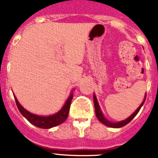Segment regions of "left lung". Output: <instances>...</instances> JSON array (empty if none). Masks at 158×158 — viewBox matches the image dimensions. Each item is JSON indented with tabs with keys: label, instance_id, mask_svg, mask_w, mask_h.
<instances>
[{
	"label": "left lung",
	"instance_id": "1",
	"mask_svg": "<svg viewBox=\"0 0 158 158\" xmlns=\"http://www.w3.org/2000/svg\"><path fill=\"white\" fill-rule=\"evenodd\" d=\"M145 99H146V94H145V97H144V99H143V101L142 102V103L140 104V106L139 107L135 110V111L133 113L132 115L129 116L127 119H125L124 120H121V121H118V122H111L110 120H108L105 117L102 112V110L101 108H100V106L98 104V99L96 98V95L94 94V107H95V113H96V116L97 118L98 119V120L100 121L101 123H102L103 125H106L108 127H110V128H120V127H123V126H125L128 124V123H130L131 120L134 119L135 115H137L138 112L139 111V110L141 109L142 107V106L143 105L145 102Z\"/></svg>",
	"mask_w": 158,
	"mask_h": 158
}]
</instances>
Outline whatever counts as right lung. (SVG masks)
<instances>
[{
  "mask_svg": "<svg viewBox=\"0 0 158 158\" xmlns=\"http://www.w3.org/2000/svg\"><path fill=\"white\" fill-rule=\"evenodd\" d=\"M14 98H15L19 110L20 111L22 115L24 116L32 125H35L38 128H41V129H50V128L60 125L63 122H64L67 119L72 98H73V92H71V94H70L69 97L66 100V102H64V106H62L61 109L58 112H56V114H53V115H47V116H45V115H38L29 112L28 110L24 109L21 106V104L19 102V101L17 100L15 95H14Z\"/></svg>",
  "mask_w": 158,
  "mask_h": 158,
  "instance_id": "add662e5",
  "label": "right lung"
}]
</instances>
